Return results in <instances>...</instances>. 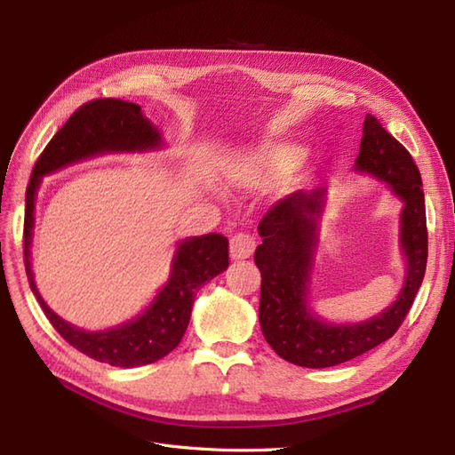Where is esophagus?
I'll use <instances>...</instances> for the list:
<instances>
[{
    "mask_svg": "<svg viewBox=\"0 0 455 455\" xmlns=\"http://www.w3.org/2000/svg\"><path fill=\"white\" fill-rule=\"evenodd\" d=\"M254 249H256V239L249 235V233H235V235L229 239V256L233 259L251 258Z\"/></svg>",
    "mask_w": 455,
    "mask_h": 455,
    "instance_id": "1",
    "label": "esophagus"
}]
</instances>
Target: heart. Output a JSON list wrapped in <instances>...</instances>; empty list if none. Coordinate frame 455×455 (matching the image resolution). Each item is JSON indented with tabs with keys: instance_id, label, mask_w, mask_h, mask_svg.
<instances>
[{
	"instance_id": "b5f03b06",
	"label": "heart",
	"mask_w": 455,
	"mask_h": 455,
	"mask_svg": "<svg viewBox=\"0 0 455 455\" xmlns=\"http://www.w3.org/2000/svg\"><path fill=\"white\" fill-rule=\"evenodd\" d=\"M288 156L291 154H288L286 149H267L254 161L237 164V167L231 171L233 180L237 184H258L267 172L281 169Z\"/></svg>"
}]
</instances>
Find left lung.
Wrapping results in <instances>:
<instances>
[{"instance_id": "obj_1", "label": "left lung", "mask_w": 455, "mask_h": 455, "mask_svg": "<svg viewBox=\"0 0 455 455\" xmlns=\"http://www.w3.org/2000/svg\"><path fill=\"white\" fill-rule=\"evenodd\" d=\"M355 169L389 184L404 203L401 244L406 277L396 301L383 313L356 324H330L307 307L309 277L316 246L324 189L296 191L275 203L261 218V244L254 261L261 273L259 326L266 341L281 359L306 366L328 368L347 363L389 339L414 304L427 266V218L421 174L410 151L366 116Z\"/></svg>"}]
</instances>
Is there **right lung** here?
<instances>
[{"mask_svg":"<svg viewBox=\"0 0 455 455\" xmlns=\"http://www.w3.org/2000/svg\"><path fill=\"white\" fill-rule=\"evenodd\" d=\"M159 146L161 134L142 116L139 104L119 99H96L77 108L52 136L37 157L30 184L26 188L24 267L34 296L49 323L72 347L94 361L121 368L156 363L182 341L197 291L229 266L228 239L220 233H209L182 241L178 244L169 283L142 315L117 328L85 332L52 313L36 288L30 264L34 203L41 176L108 151H146Z\"/></svg>","mask_w":455,"mask_h":455,"instance_id":"1","label":"right lung"}]
</instances>
